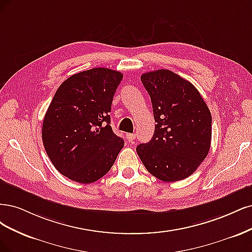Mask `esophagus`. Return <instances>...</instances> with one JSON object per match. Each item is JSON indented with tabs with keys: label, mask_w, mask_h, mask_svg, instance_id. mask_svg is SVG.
<instances>
[{
	"label": "esophagus",
	"mask_w": 252,
	"mask_h": 252,
	"mask_svg": "<svg viewBox=\"0 0 252 252\" xmlns=\"http://www.w3.org/2000/svg\"><path fill=\"white\" fill-rule=\"evenodd\" d=\"M126 139L128 141H133V140H135V138H136V134H126Z\"/></svg>",
	"instance_id": "esophagus-1"
}]
</instances>
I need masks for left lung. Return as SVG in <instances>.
Returning <instances> with one entry per match:
<instances>
[{
	"label": "left lung",
	"instance_id": "1",
	"mask_svg": "<svg viewBox=\"0 0 252 252\" xmlns=\"http://www.w3.org/2000/svg\"><path fill=\"white\" fill-rule=\"evenodd\" d=\"M155 132L136 152L153 176L164 182L189 177L207 156L212 141V114L199 91L173 71L144 73Z\"/></svg>",
	"mask_w": 252,
	"mask_h": 252
}]
</instances>
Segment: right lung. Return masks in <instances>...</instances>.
<instances>
[{
	"label": "right lung",
	"instance_id": "add662e5",
	"mask_svg": "<svg viewBox=\"0 0 252 252\" xmlns=\"http://www.w3.org/2000/svg\"><path fill=\"white\" fill-rule=\"evenodd\" d=\"M123 77L118 71L93 68L70 76L55 92L42 138L54 167L70 180L89 184L100 179L124 148L109 115Z\"/></svg>",
	"mask_w": 252,
	"mask_h": 252
}]
</instances>
